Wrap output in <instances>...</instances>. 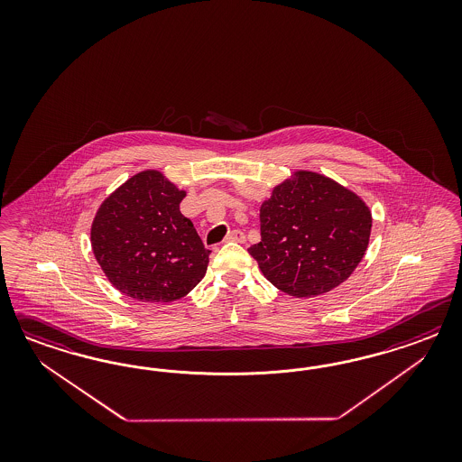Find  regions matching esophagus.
I'll list each match as a JSON object with an SVG mask.
<instances>
[{
  "label": "esophagus",
  "mask_w": 462,
  "mask_h": 462,
  "mask_svg": "<svg viewBox=\"0 0 462 462\" xmlns=\"http://www.w3.org/2000/svg\"><path fill=\"white\" fill-rule=\"evenodd\" d=\"M228 242H238V244H244L245 242V236L242 230H232L228 236H226Z\"/></svg>",
  "instance_id": "esophagus-1"
}]
</instances>
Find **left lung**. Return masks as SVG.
<instances>
[{"label": "left lung", "instance_id": "obj_1", "mask_svg": "<svg viewBox=\"0 0 462 462\" xmlns=\"http://www.w3.org/2000/svg\"><path fill=\"white\" fill-rule=\"evenodd\" d=\"M261 207V242L249 254L278 290L310 298L334 290L364 257L371 211L317 172L298 171Z\"/></svg>", "mask_w": 462, "mask_h": 462}]
</instances>
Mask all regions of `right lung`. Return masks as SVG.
<instances>
[{
	"label": "right lung",
	"mask_w": 462,
	"mask_h": 462,
	"mask_svg": "<svg viewBox=\"0 0 462 462\" xmlns=\"http://www.w3.org/2000/svg\"><path fill=\"white\" fill-rule=\"evenodd\" d=\"M186 196L157 171H143L108 196L91 225V245L122 293L169 303L203 280L210 249L180 203Z\"/></svg>",
	"instance_id": "1"
}]
</instances>
